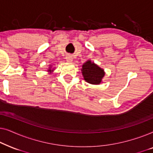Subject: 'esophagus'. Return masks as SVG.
Here are the masks:
<instances>
[{"label": "esophagus", "instance_id": "1", "mask_svg": "<svg viewBox=\"0 0 153 153\" xmlns=\"http://www.w3.org/2000/svg\"><path fill=\"white\" fill-rule=\"evenodd\" d=\"M65 58H66V60H67V61H68V62H72V60H73L72 56H71V55H67Z\"/></svg>", "mask_w": 153, "mask_h": 153}]
</instances>
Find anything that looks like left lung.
<instances>
[{
  "label": "left lung",
  "instance_id": "1",
  "mask_svg": "<svg viewBox=\"0 0 153 153\" xmlns=\"http://www.w3.org/2000/svg\"><path fill=\"white\" fill-rule=\"evenodd\" d=\"M81 71L85 80L91 84H99L104 76V70L91 60L83 65Z\"/></svg>",
  "mask_w": 153,
  "mask_h": 153
}]
</instances>
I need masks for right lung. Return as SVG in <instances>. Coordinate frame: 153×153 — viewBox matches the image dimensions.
Listing matches in <instances>:
<instances>
[{"label": "right lung", "instance_id": "right-lung-1", "mask_svg": "<svg viewBox=\"0 0 153 153\" xmlns=\"http://www.w3.org/2000/svg\"><path fill=\"white\" fill-rule=\"evenodd\" d=\"M49 71H51V70H49Z\"/></svg>", "mask_w": 153, "mask_h": 153}]
</instances>
